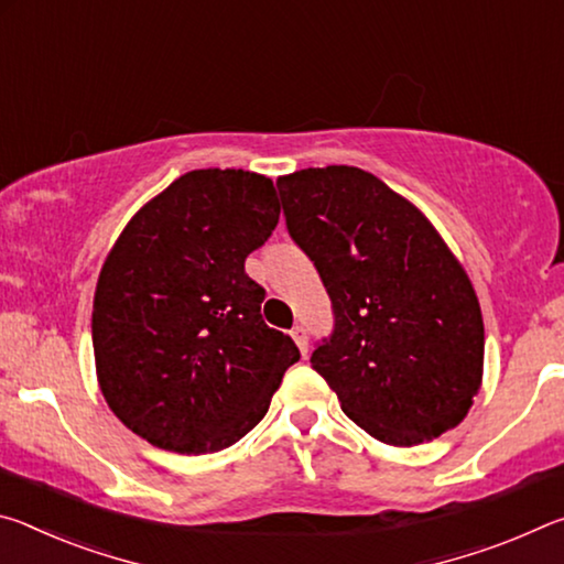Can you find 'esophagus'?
Masks as SVG:
<instances>
[{"mask_svg":"<svg viewBox=\"0 0 564 564\" xmlns=\"http://www.w3.org/2000/svg\"><path fill=\"white\" fill-rule=\"evenodd\" d=\"M291 338L295 340V346L301 348L303 358L308 356V336H305V328H303V326H293V328H291Z\"/></svg>","mask_w":564,"mask_h":564,"instance_id":"esophagus-1","label":"esophagus"}]
</instances>
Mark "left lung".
<instances>
[{
  "mask_svg": "<svg viewBox=\"0 0 564 564\" xmlns=\"http://www.w3.org/2000/svg\"><path fill=\"white\" fill-rule=\"evenodd\" d=\"M285 226L333 303L311 366L343 413L380 443L433 441L467 415L482 383L480 303L420 208L356 166L279 181Z\"/></svg>",
  "mask_w": 564,
  "mask_h": 564,
  "instance_id": "1",
  "label": "left lung"
}]
</instances>
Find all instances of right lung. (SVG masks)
Wrapping results in <instances>:
<instances>
[{"mask_svg":"<svg viewBox=\"0 0 564 564\" xmlns=\"http://www.w3.org/2000/svg\"><path fill=\"white\" fill-rule=\"evenodd\" d=\"M281 204L269 176L198 169L133 214L101 265L91 343L104 398L161 451L218 453L269 413L295 343L243 269Z\"/></svg>","mask_w":564,"mask_h":564,"instance_id":"1","label":"right lung"}]
</instances>
